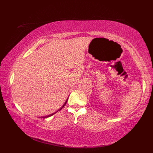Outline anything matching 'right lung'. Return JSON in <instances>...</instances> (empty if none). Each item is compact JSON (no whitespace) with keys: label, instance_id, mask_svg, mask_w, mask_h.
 <instances>
[{"label":"right lung","instance_id":"add662e5","mask_svg":"<svg viewBox=\"0 0 153 153\" xmlns=\"http://www.w3.org/2000/svg\"><path fill=\"white\" fill-rule=\"evenodd\" d=\"M68 99H67V100H66V102H65V103H64V105H62V107H61V108H59V110H58V111H56V112H55V113H54V114H50V115H48V116H45V117H42V118H48V117H51V116H52V115H54V114H56V112H58V111H59V110H61V109H62V108H63V107H64V105H66V103H67V101H68Z\"/></svg>","mask_w":153,"mask_h":153}]
</instances>
